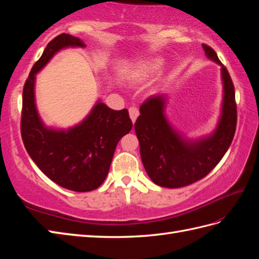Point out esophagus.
<instances>
[{
    "mask_svg": "<svg viewBox=\"0 0 259 259\" xmlns=\"http://www.w3.org/2000/svg\"><path fill=\"white\" fill-rule=\"evenodd\" d=\"M129 115H130V118H131V121H133V122L135 123L137 118H138V115H139V110L137 109V108H135V107L129 108Z\"/></svg>",
    "mask_w": 259,
    "mask_h": 259,
    "instance_id": "1",
    "label": "esophagus"
}]
</instances>
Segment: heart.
<instances>
[{"mask_svg":"<svg viewBox=\"0 0 259 259\" xmlns=\"http://www.w3.org/2000/svg\"><path fill=\"white\" fill-rule=\"evenodd\" d=\"M162 65L163 60L160 58L141 60L131 65L126 72V76L133 83H142L155 76L160 71Z\"/></svg>","mask_w":259,"mask_h":259,"instance_id":"1","label":"heart"}]
</instances>
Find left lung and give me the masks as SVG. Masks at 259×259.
<instances>
[{
  "label": "left lung",
  "mask_w": 259,
  "mask_h": 259,
  "mask_svg": "<svg viewBox=\"0 0 259 259\" xmlns=\"http://www.w3.org/2000/svg\"><path fill=\"white\" fill-rule=\"evenodd\" d=\"M202 49L209 60L221 65L223 82L222 111L212 133L191 139L174 128L166 115L167 95L148 98L135 123L142 163L160 187L179 188L200 180L222 160L234 138L237 110L233 81L216 52L206 45Z\"/></svg>",
  "instance_id": "8db88e82"
}]
</instances>
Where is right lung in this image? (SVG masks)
Masks as SVG:
<instances>
[{
	"instance_id": "obj_1",
	"label": "right lung",
	"mask_w": 259,
	"mask_h": 259,
	"mask_svg": "<svg viewBox=\"0 0 259 259\" xmlns=\"http://www.w3.org/2000/svg\"><path fill=\"white\" fill-rule=\"evenodd\" d=\"M85 48L70 34L54 37L33 65L22 99L21 134L25 149L41 171L65 189L85 192L97 189L107 178L119 140L133 128L126 109L112 110L100 99L87 117L67 129L48 126L35 103L36 74L58 52Z\"/></svg>"
}]
</instances>
